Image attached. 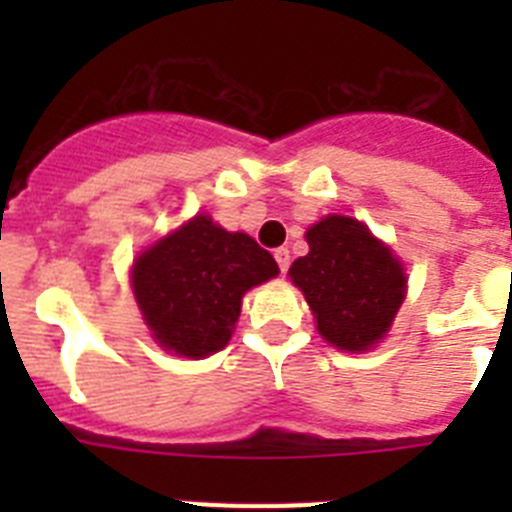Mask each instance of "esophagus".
<instances>
[{
	"mask_svg": "<svg viewBox=\"0 0 512 512\" xmlns=\"http://www.w3.org/2000/svg\"><path fill=\"white\" fill-rule=\"evenodd\" d=\"M274 259H277L279 269H282V274H284V271L289 269V251H287V248H277V251H274Z\"/></svg>",
	"mask_w": 512,
	"mask_h": 512,
	"instance_id": "1",
	"label": "esophagus"
}]
</instances>
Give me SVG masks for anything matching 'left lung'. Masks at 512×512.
Returning <instances> with one entry per match:
<instances>
[{
    "label": "left lung",
    "mask_w": 512,
    "mask_h": 512,
    "mask_svg": "<svg viewBox=\"0 0 512 512\" xmlns=\"http://www.w3.org/2000/svg\"><path fill=\"white\" fill-rule=\"evenodd\" d=\"M307 256L289 266L302 289L318 333L338 351L364 354L377 346L408 289L400 259L346 215H328L307 228Z\"/></svg>",
    "instance_id": "8db88e82"
}]
</instances>
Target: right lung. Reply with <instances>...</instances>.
Segmentation results:
<instances>
[{
  "label": "right lung",
  "mask_w": 512,
  "mask_h": 512,
  "mask_svg": "<svg viewBox=\"0 0 512 512\" xmlns=\"http://www.w3.org/2000/svg\"><path fill=\"white\" fill-rule=\"evenodd\" d=\"M279 274L269 251L194 215L140 253L133 295L153 341L176 356L205 359L228 346L248 289Z\"/></svg>",
  "instance_id": "add662e5"
}]
</instances>
